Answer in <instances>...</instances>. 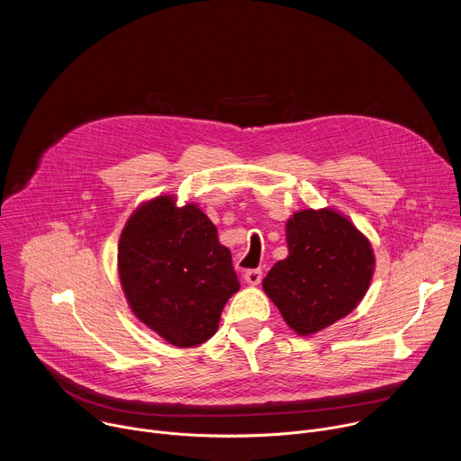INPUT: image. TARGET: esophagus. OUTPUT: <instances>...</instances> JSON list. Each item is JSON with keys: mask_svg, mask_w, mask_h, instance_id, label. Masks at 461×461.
<instances>
[{"mask_svg": "<svg viewBox=\"0 0 461 461\" xmlns=\"http://www.w3.org/2000/svg\"><path fill=\"white\" fill-rule=\"evenodd\" d=\"M244 281L248 283V285H251V286H255V285H258L260 281H262V272L257 268V270H246L244 272Z\"/></svg>", "mask_w": 461, "mask_h": 461, "instance_id": "obj_1", "label": "esophagus"}]
</instances>
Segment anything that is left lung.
<instances>
[{
    "instance_id": "left-lung-1",
    "label": "left lung",
    "mask_w": 461,
    "mask_h": 461,
    "mask_svg": "<svg viewBox=\"0 0 461 461\" xmlns=\"http://www.w3.org/2000/svg\"><path fill=\"white\" fill-rule=\"evenodd\" d=\"M288 257L262 281L267 295L299 336L348 315L374 276L368 239L334 210H303L286 222Z\"/></svg>"
}]
</instances>
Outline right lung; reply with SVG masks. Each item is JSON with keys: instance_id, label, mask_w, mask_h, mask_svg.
<instances>
[{"instance_id": "1", "label": "right lung", "mask_w": 461, "mask_h": 461, "mask_svg": "<svg viewBox=\"0 0 461 461\" xmlns=\"http://www.w3.org/2000/svg\"><path fill=\"white\" fill-rule=\"evenodd\" d=\"M118 274L133 313L167 343L189 348L219 328L240 285L215 224L171 194L142 204L122 230Z\"/></svg>"}]
</instances>
